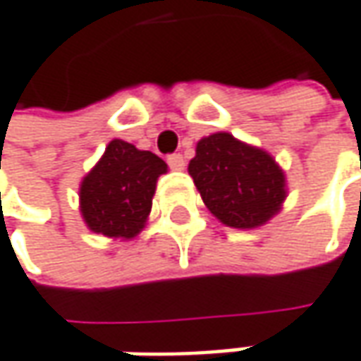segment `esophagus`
Masks as SVG:
<instances>
[{
  "label": "esophagus",
  "mask_w": 361,
  "mask_h": 361,
  "mask_svg": "<svg viewBox=\"0 0 361 361\" xmlns=\"http://www.w3.org/2000/svg\"><path fill=\"white\" fill-rule=\"evenodd\" d=\"M167 163H169V167H171V169H176V171H181V169L185 167V159L181 157L180 153L169 155V157H167Z\"/></svg>",
  "instance_id": "1"
}]
</instances>
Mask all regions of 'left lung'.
<instances>
[{"label":"left lung","instance_id":"1","mask_svg":"<svg viewBox=\"0 0 361 361\" xmlns=\"http://www.w3.org/2000/svg\"><path fill=\"white\" fill-rule=\"evenodd\" d=\"M188 171L206 208L233 228L262 226L286 200V178L276 159L228 133L200 138Z\"/></svg>","mask_w":361,"mask_h":361}]
</instances>
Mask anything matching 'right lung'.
<instances>
[{
	"label": "right lung",
	"instance_id": "add662e5",
	"mask_svg": "<svg viewBox=\"0 0 361 361\" xmlns=\"http://www.w3.org/2000/svg\"><path fill=\"white\" fill-rule=\"evenodd\" d=\"M167 163L151 151L114 138L79 188V208L90 231L133 239L149 219L157 180Z\"/></svg>",
	"mask_w": 361,
	"mask_h": 361
}]
</instances>
